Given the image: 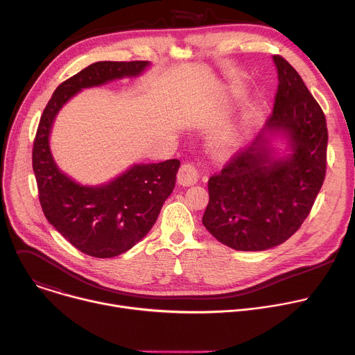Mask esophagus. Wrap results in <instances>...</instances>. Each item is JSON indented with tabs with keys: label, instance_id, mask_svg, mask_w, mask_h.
Wrapping results in <instances>:
<instances>
[{
	"label": "esophagus",
	"instance_id": "obj_1",
	"mask_svg": "<svg viewBox=\"0 0 355 355\" xmlns=\"http://www.w3.org/2000/svg\"><path fill=\"white\" fill-rule=\"evenodd\" d=\"M198 178H200L198 170L196 168V166H192V164L181 166V168L178 171V175H177L178 184L182 185V187L194 185L198 181Z\"/></svg>",
	"mask_w": 355,
	"mask_h": 355
}]
</instances>
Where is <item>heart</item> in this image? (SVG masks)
<instances>
[{
	"instance_id": "heart-1",
	"label": "heart",
	"mask_w": 355,
	"mask_h": 355,
	"mask_svg": "<svg viewBox=\"0 0 355 355\" xmlns=\"http://www.w3.org/2000/svg\"><path fill=\"white\" fill-rule=\"evenodd\" d=\"M250 130V121L249 119H242L238 124H235L230 132L223 133L218 139V147L223 150L235 148L242 144Z\"/></svg>"
}]
</instances>
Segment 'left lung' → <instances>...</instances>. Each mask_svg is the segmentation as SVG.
Listing matches in <instances>:
<instances>
[{
  "mask_svg": "<svg viewBox=\"0 0 355 355\" xmlns=\"http://www.w3.org/2000/svg\"><path fill=\"white\" fill-rule=\"evenodd\" d=\"M277 93L263 130L208 181L204 227L220 243L253 252L275 248L307 218L326 175L327 125L300 75L273 56ZM280 141L283 149L275 147Z\"/></svg>",
  "mask_w": 355,
  "mask_h": 355,
  "instance_id": "1",
  "label": "left lung"
}]
</instances>
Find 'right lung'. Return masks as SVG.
Instances as JSON below:
<instances>
[{"label": "right lung", "mask_w": 355, "mask_h": 355, "mask_svg": "<svg viewBox=\"0 0 355 355\" xmlns=\"http://www.w3.org/2000/svg\"><path fill=\"white\" fill-rule=\"evenodd\" d=\"M150 65L146 60L92 63L56 87L38 125L32 167L42 211L63 238L89 256H119L148 234L175 187L180 161L132 164L109 182L83 185L55 163L49 146L53 121L83 89L139 78Z\"/></svg>", "instance_id": "right-lung-1"}]
</instances>
